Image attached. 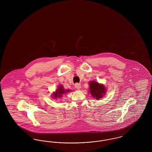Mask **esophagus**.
I'll use <instances>...</instances> for the list:
<instances>
[{"label":"esophagus","mask_w":152,"mask_h":152,"mask_svg":"<svg viewBox=\"0 0 152 152\" xmlns=\"http://www.w3.org/2000/svg\"><path fill=\"white\" fill-rule=\"evenodd\" d=\"M75 88H76V89H78V90L80 89V88H81V85H80V84H79V83L75 84Z\"/></svg>","instance_id":"esophagus-1"}]
</instances>
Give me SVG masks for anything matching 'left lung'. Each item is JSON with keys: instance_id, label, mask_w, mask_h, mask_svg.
Returning <instances> with one entry per match:
<instances>
[{"instance_id": "obj_1", "label": "left lung", "mask_w": 152, "mask_h": 152, "mask_svg": "<svg viewBox=\"0 0 152 152\" xmlns=\"http://www.w3.org/2000/svg\"><path fill=\"white\" fill-rule=\"evenodd\" d=\"M89 93L91 94V96L96 100H100L106 94L107 91L104 84L92 80L89 81Z\"/></svg>"}]
</instances>
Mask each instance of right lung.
I'll return each mask as SVG.
<instances>
[{
    "label": "right lung",
    "mask_w": 152,
    "mask_h": 152,
    "mask_svg": "<svg viewBox=\"0 0 152 152\" xmlns=\"http://www.w3.org/2000/svg\"><path fill=\"white\" fill-rule=\"evenodd\" d=\"M69 92H71V90L65 89L62 85L58 86L56 90L53 92L52 94V97L54 99H58V98H61L64 94H67Z\"/></svg>",
    "instance_id": "obj_1"
}]
</instances>
